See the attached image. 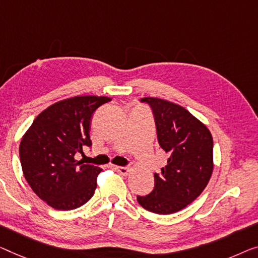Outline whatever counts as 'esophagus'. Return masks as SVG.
<instances>
[{
	"label": "esophagus",
	"instance_id": "1",
	"mask_svg": "<svg viewBox=\"0 0 258 258\" xmlns=\"http://www.w3.org/2000/svg\"><path fill=\"white\" fill-rule=\"evenodd\" d=\"M114 169H116V170L118 171V172H120L121 175H124V176H126L130 172V168H127V167H119V166H116L114 167Z\"/></svg>",
	"mask_w": 258,
	"mask_h": 258
}]
</instances>
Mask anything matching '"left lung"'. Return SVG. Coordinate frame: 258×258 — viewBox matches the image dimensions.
I'll return each mask as SVG.
<instances>
[{
  "instance_id": "1",
  "label": "left lung",
  "mask_w": 258,
  "mask_h": 258,
  "mask_svg": "<svg viewBox=\"0 0 258 258\" xmlns=\"http://www.w3.org/2000/svg\"><path fill=\"white\" fill-rule=\"evenodd\" d=\"M151 107L160 147L168 153L167 166L154 174L155 186L138 203L157 214L183 210L205 189L213 171V139L202 121L183 106L164 99H140Z\"/></svg>"
}]
</instances>
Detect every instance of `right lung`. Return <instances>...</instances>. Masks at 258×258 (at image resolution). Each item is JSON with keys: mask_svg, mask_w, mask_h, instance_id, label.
Segmentation results:
<instances>
[{"mask_svg": "<svg viewBox=\"0 0 258 258\" xmlns=\"http://www.w3.org/2000/svg\"><path fill=\"white\" fill-rule=\"evenodd\" d=\"M109 97L76 96L57 102L38 116L19 146V159L31 189L53 209H78L94 196L101 168L75 155L91 147L90 120Z\"/></svg>", "mask_w": 258, "mask_h": 258, "instance_id": "right-lung-1", "label": "right lung"}]
</instances>
